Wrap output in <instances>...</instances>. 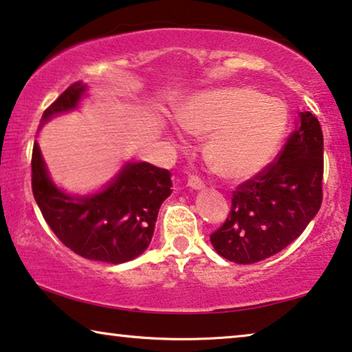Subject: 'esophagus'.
I'll return each mask as SVG.
<instances>
[{"label": "esophagus", "mask_w": 352, "mask_h": 352, "mask_svg": "<svg viewBox=\"0 0 352 352\" xmlns=\"http://www.w3.org/2000/svg\"><path fill=\"white\" fill-rule=\"evenodd\" d=\"M188 186L192 188V190H202L204 188V182L197 175H190V178H188Z\"/></svg>", "instance_id": "34e87169"}]
</instances>
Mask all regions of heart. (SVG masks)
I'll use <instances>...</instances> for the list:
<instances>
[{
    "label": "heart",
    "instance_id": "obj_1",
    "mask_svg": "<svg viewBox=\"0 0 352 352\" xmlns=\"http://www.w3.org/2000/svg\"><path fill=\"white\" fill-rule=\"evenodd\" d=\"M180 124L209 135L206 157L217 174L244 180L273 160L289 126V108L280 98L250 87L201 92L178 110Z\"/></svg>",
    "mask_w": 352,
    "mask_h": 352
}]
</instances>
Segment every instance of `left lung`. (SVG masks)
<instances>
[{
	"mask_svg": "<svg viewBox=\"0 0 352 352\" xmlns=\"http://www.w3.org/2000/svg\"><path fill=\"white\" fill-rule=\"evenodd\" d=\"M322 177V129L309 111L300 113L276 160L232 191L225 223L210 234L214 249L239 265L285 249L319 212Z\"/></svg>",
	"mask_w": 352,
	"mask_h": 352,
	"instance_id": "8db88e82",
	"label": "left lung"
}]
</instances>
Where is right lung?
<instances>
[{"mask_svg":"<svg viewBox=\"0 0 352 352\" xmlns=\"http://www.w3.org/2000/svg\"><path fill=\"white\" fill-rule=\"evenodd\" d=\"M86 86L73 82L43 113L49 118L78 105ZM170 172L148 162H131L97 195L73 197L47 177L38 143L32 153V190L46 223L75 254L103 263H124L150 245L157 212L172 190Z\"/></svg>","mask_w":352,"mask_h":352,"instance_id":"obj_1","label":"right lung"}]
</instances>
